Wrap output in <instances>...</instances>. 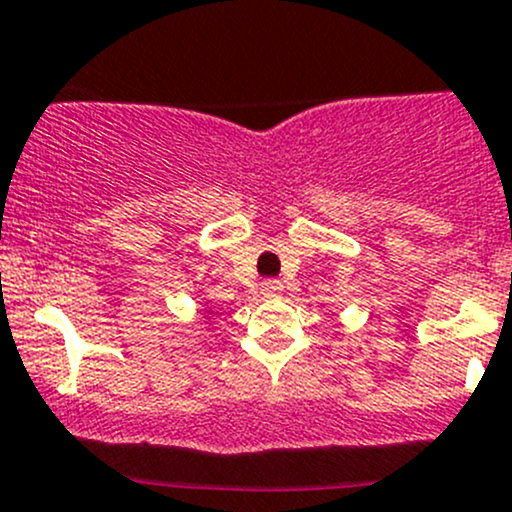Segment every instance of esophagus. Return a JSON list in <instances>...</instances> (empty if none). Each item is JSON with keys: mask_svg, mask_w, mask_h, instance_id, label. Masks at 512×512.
Listing matches in <instances>:
<instances>
[{"mask_svg": "<svg viewBox=\"0 0 512 512\" xmlns=\"http://www.w3.org/2000/svg\"><path fill=\"white\" fill-rule=\"evenodd\" d=\"M283 291V283L276 281V278H268V281L261 283V293L263 298H276Z\"/></svg>", "mask_w": 512, "mask_h": 512, "instance_id": "esophagus-1", "label": "esophagus"}]
</instances>
